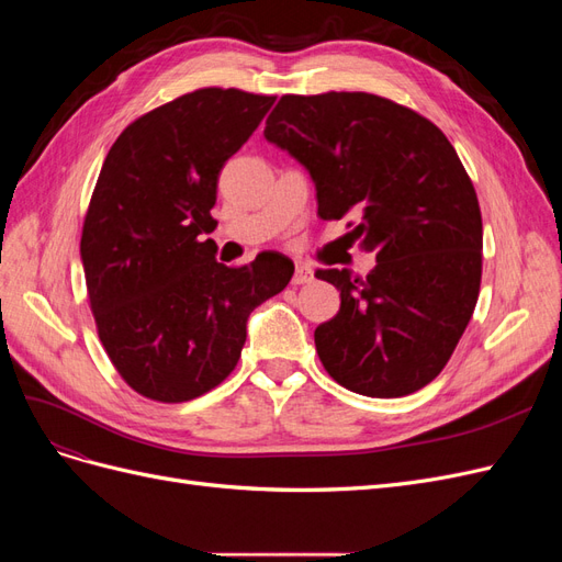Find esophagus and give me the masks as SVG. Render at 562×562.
Instances as JSON below:
<instances>
[{"label":"esophagus","instance_id":"34e87169","mask_svg":"<svg viewBox=\"0 0 562 562\" xmlns=\"http://www.w3.org/2000/svg\"><path fill=\"white\" fill-rule=\"evenodd\" d=\"M312 281H314V269L307 267V265H297L295 274H293V283L304 285V283H312Z\"/></svg>","mask_w":562,"mask_h":562}]
</instances>
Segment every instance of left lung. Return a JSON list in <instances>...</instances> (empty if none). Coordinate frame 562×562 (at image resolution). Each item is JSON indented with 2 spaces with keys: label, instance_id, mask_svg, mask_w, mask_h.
I'll use <instances>...</instances> for the list:
<instances>
[{
  "label": "left lung",
  "instance_id": "8db88e82",
  "mask_svg": "<svg viewBox=\"0 0 562 562\" xmlns=\"http://www.w3.org/2000/svg\"><path fill=\"white\" fill-rule=\"evenodd\" d=\"M265 138L314 180L318 217H356L368 277L318 269L342 304L314 333L328 375L370 398L427 386L481 291L483 220L454 147L429 119L372 93L283 95ZM351 227V223H349Z\"/></svg>",
  "mask_w": 562,
  "mask_h": 562
}]
</instances>
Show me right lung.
Listing matches in <instances>:
<instances>
[{"label": "right lung", "mask_w": 562, "mask_h": 562, "mask_svg": "<svg viewBox=\"0 0 562 562\" xmlns=\"http://www.w3.org/2000/svg\"><path fill=\"white\" fill-rule=\"evenodd\" d=\"M274 95L199 89L135 119L110 147L81 232L100 342L145 398L182 403L223 382L250 312L281 293L293 260L260 252L225 267L215 241L217 178Z\"/></svg>", "instance_id": "add662e5"}]
</instances>
